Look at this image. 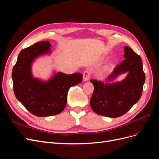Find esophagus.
<instances>
[{
    "label": "esophagus",
    "instance_id": "34e87169",
    "mask_svg": "<svg viewBox=\"0 0 159 159\" xmlns=\"http://www.w3.org/2000/svg\"><path fill=\"white\" fill-rule=\"evenodd\" d=\"M91 75V71L88 70H86L84 71V74H83V79L84 81H88L89 79V77Z\"/></svg>",
    "mask_w": 159,
    "mask_h": 159
}]
</instances>
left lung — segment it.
Listing matches in <instances>:
<instances>
[{"mask_svg": "<svg viewBox=\"0 0 159 159\" xmlns=\"http://www.w3.org/2000/svg\"><path fill=\"white\" fill-rule=\"evenodd\" d=\"M124 50L125 59L115 67L107 81L128 72L125 79L113 84H104L97 80L90 81L94 86L90 105L93 111L99 115L109 117L122 116L141 97L145 81L141 57L131 48L125 46Z\"/></svg>", "mask_w": 159, "mask_h": 159, "instance_id": "left-lung-1", "label": "left lung"}]
</instances>
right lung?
I'll return each instance as SVG.
<instances>
[{
    "mask_svg": "<svg viewBox=\"0 0 159 159\" xmlns=\"http://www.w3.org/2000/svg\"><path fill=\"white\" fill-rule=\"evenodd\" d=\"M49 41L36 42L23 49L18 54L12 71L14 93L28 111L37 117H48L60 113L67 103L69 89L82 81V74L68 75L59 72L48 81L33 78L32 61L50 52Z\"/></svg>",
    "mask_w": 159,
    "mask_h": 159,
    "instance_id": "right-lung-1",
    "label": "right lung"
}]
</instances>
